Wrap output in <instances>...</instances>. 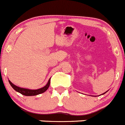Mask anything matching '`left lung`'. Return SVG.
<instances>
[{"mask_svg": "<svg viewBox=\"0 0 125 125\" xmlns=\"http://www.w3.org/2000/svg\"><path fill=\"white\" fill-rule=\"evenodd\" d=\"M107 92H108V90H107V92H105V93H104V94H102V95H104V94H105V93H107Z\"/></svg>", "mask_w": 125, "mask_h": 125, "instance_id": "left-lung-1", "label": "left lung"}]
</instances>
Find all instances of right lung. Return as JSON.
I'll return each instance as SVG.
<instances>
[{
    "mask_svg": "<svg viewBox=\"0 0 125 125\" xmlns=\"http://www.w3.org/2000/svg\"><path fill=\"white\" fill-rule=\"evenodd\" d=\"M50 79L51 78L49 79L48 83L46 84V85H44L43 87L40 88L38 89H35V90H33V89H25V88H21L20 87H18L17 85H15V84H13L12 82L9 80V82L10 83V85L12 87L13 89H14L15 91L18 92L19 93H20L21 94L25 96H34L36 95L41 94L43 93L47 89H48L49 86L50 85Z\"/></svg>",
    "mask_w": 125,
    "mask_h": 125,
    "instance_id": "add662e5",
    "label": "right lung"
}]
</instances>
